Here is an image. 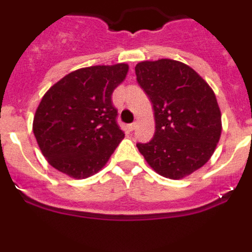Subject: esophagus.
<instances>
[{
  "label": "esophagus",
  "instance_id": "obj_1",
  "mask_svg": "<svg viewBox=\"0 0 252 252\" xmlns=\"http://www.w3.org/2000/svg\"><path fill=\"white\" fill-rule=\"evenodd\" d=\"M135 127H136V124H135V122H132V124H128L127 125V128L130 131H133L135 130Z\"/></svg>",
  "mask_w": 252,
  "mask_h": 252
}]
</instances>
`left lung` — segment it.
<instances>
[{
    "label": "left lung",
    "instance_id": "obj_1",
    "mask_svg": "<svg viewBox=\"0 0 252 252\" xmlns=\"http://www.w3.org/2000/svg\"><path fill=\"white\" fill-rule=\"evenodd\" d=\"M136 81L153 103L155 133L136 146L162 177L180 179L202 168L221 136V111L202 77L187 64L160 59L135 66Z\"/></svg>",
    "mask_w": 252,
    "mask_h": 252
}]
</instances>
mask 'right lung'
I'll return each instance as SVG.
<instances>
[{"label":"right lung","mask_w":252,"mask_h":252,"mask_svg":"<svg viewBox=\"0 0 252 252\" xmlns=\"http://www.w3.org/2000/svg\"><path fill=\"white\" fill-rule=\"evenodd\" d=\"M127 70L124 63L78 69L45 93L32 130L51 166L78 179L103 168L125 136L112 93Z\"/></svg>","instance_id":"1"}]
</instances>
